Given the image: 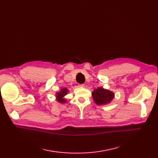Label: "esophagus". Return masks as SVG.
Returning <instances> with one entry per match:
<instances>
[{"mask_svg":"<svg viewBox=\"0 0 158 158\" xmlns=\"http://www.w3.org/2000/svg\"><path fill=\"white\" fill-rule=\"evenodd\" d=\"M79 86H80V87H81V88H84V87H85V85H83V84L80 85H79Z\"/></svg>","mask_w":158,"mask_h":158,"instance_id":"obj_1","label":"esophagus"}]
</instances>
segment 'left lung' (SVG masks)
<instances>
[{"label": "left lung", "instance_id": "left-lung-1", "mask_svg": "<svg viewBox=\"0 0 158 158\" xmlns=\"http://www.w3.org/2000/svg\"><path fill=\"white\" fill-rule=\"evenodd\" d=\"M92 95L94 101L98 106L110 104L114 97V94L112 91L101 87L95 88L92 92Z\"/></svg>", "mask_w": 158, "mask_h": 158}]
</instances>
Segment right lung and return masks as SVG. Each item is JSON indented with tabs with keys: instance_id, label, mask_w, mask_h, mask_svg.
Listing matches in <instances>:
<instances>
[{
	"instance_id": "obj_1",
	"label": "right lung",
	"mask_w": 158,
	"mask_h": 158,
	"mask_svg": "<svg viewBox=\"0 0 158 158\" xmlns=\"http://www.w3.org/2000/svg\"><path fill=\"white\" fill-rule=\"evenodd\" d=\"M69 92V89L66 88H61L60 92H57L56 93V101L61 104L66 103L67 102V101H66V98H64V97L67 95V94Z\"/></svg>"
}]
</instances>
